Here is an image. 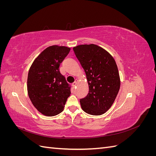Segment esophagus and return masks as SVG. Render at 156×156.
I'll use <instances>...</instances> for the list:
<instances>
[{"label":"esophagus","instance_id":"1","mask_svg":"<svg viewBox=\"0 0 156 156\" xmlns=\"http://www.w3.org/2000/svg\"><path fill=\"white\" fill-rule=\"evenodd\" d=\"M77 82H78V80H77V79H75V82H73V83H72V85H73V87H75V86H76V84H77Z\"/></svg>","mask_w":156,"mask_h":156}]
</instances>
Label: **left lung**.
<instances>
[{
	"label": "left lung",
	"instance_id": "obj_1",
	"mask_svg": "<svg viewBox=\"0 0 156 156\" xmlns=\"http://www.w3.org/2000/svg\"><path fill=\"white\" fill-rule=\"evenodd\" d=\"M86 73L88 95L80 100L82 109L91 115H101L114 103L120 87L116 63L105 49L95 44L79 45L73 48Z\"/></svg>",
	"mask_w": 156,
	"mask_h": 156
}]
</instances>
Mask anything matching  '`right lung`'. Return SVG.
<instances>
[{
	"instance_id": "1",
	"label": "right lung",
	"mask_w": 156,
	"mask_h": 156,
	"mask_svg": "<svg viewBox=\"0 0 156 156\" xmlns=\"http://www.w3.org/2000/svg\"><path fill=\"white\" fill-rule=\"evenodd\" d=\"M70 48L52 45L34 59L28 73L27 91L36 109L48 116L57 115L70 96V87L59 66Z\"/></svg>"
}]
</instances>
